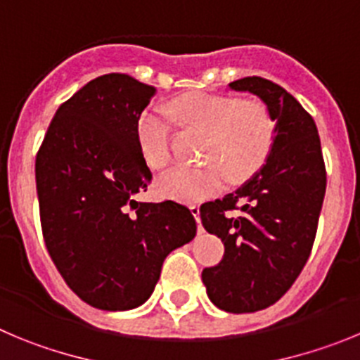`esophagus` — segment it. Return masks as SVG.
I'll return each instance as SVG.
<instances>
[{
  "mask_svg": "<svg viewBox=\"0 0 360 360\" xmlns=\"http://www.w3.org/2000/svg\"><path fill=\"white\" fill-rule=\"evenodd\" d=\"M190 210H192V215L195 217V220H197V228H199V233H202L204 229H202V226H200V210H199V206H197V204H193V206H190Z\"/></svg>",
  "mask_w": 360,
  "mask_h": 360,
  "instance_id": "esophagus-1",
  "label": "esophagus"
}]
</instances>
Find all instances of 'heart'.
I'll return each instance as SVG.
<instances>
[{"label":"heart","mask_w":360,"mask_h":360,"mask_svg":"<svg viewBox=\"0 0 360 360\" xmlns=\"http://www.w3.org/2000/svg\"><path fill=\"white\" fill-rule=\"evenodd\" d=\"M177 124L208 134L200 168H172L158 181L160 192L183 202H200L219 193L228 176L244 181L267 161L276 140V118L260 100L212 93H188L168 103ZM170 118L147 111L138 122V143L145 163L161 170L170 161Z\"/></svg>","instance_id":"obj_1"}]
</instances>
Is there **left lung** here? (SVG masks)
<instances>
[{"label":"left lung","mask_w":360,"mask_h":360,"mask_svg":"<svg viewBox=\"0 0 360 360\" xmlns=\"http://www.w3.org/2000/svg\"><path fill=\"white\" fill-rule=\"evenodd\" d=\"M229 87L257 95L276 118V140L264 167L236 192L200 206L204 229L224 242L222 260L202 271L206 292L220 310L244 314L274 305L305 267L326 170L312 116L290 93L262 77Z\"/></svg>","instance_id":"8db88e82"}]
</instances>
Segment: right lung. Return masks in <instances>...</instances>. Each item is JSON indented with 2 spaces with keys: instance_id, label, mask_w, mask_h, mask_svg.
I'll return each instance as SVG.
<instances>
[{
  "instance_id": "obj_1",
  "label": "right lung",
  "mask_w": 360,
  "mask_h": 360,
  "mask_svg": "<svg viewBox=\"0 0 360 360\" xmlns=\"http://www.w3.org/2000/svg\"><path fill=\"white\" fill-rule=\"evenodd\" d=\"M156 87L124 73L87 82L60 105L35 158L39 213L55 267L100 310L150 297L168 252L197 233L179 202H138L152 179L138 120Z\"/></svg>"
}]
</instances>
